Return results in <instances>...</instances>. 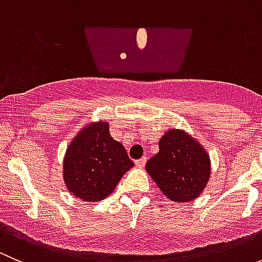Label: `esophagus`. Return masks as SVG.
<instances>
[{"label":"esophagus","instance_id":"obj_1","mask_svg":"<svg viewBox=\"0 0 262 262\" xmlns=\"http://www.w3.org/2000/svg\"><path fill=\"white\" fill-rule=\"evenodd\" d=\"M146 162H147V157H142V158H139V160H136V166H138V167H143L144 165H146Z\"/></svg>","mask_w":262,"mask_h":262}]
</instances>
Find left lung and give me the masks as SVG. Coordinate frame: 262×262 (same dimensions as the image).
<instances>
[{"mask_svg":"<svg viewBox=\"0 0 262 262\" xmlns=\"http://www.w3.org/2000/svg\"><path fill=\"white\" fill-rule=\"evenodd\" d=\"M158 147L160 152L146 165L150 178L173 202L196 199L210 176V160L204 148L180 129L167 132Z\"/></svg>","mask_w":262,"mask_h":262,"instance_id":"obj_1","label":"left lung"}]
</instances>
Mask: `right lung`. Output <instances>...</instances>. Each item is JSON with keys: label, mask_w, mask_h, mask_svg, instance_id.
Masks as SVG:
<instances>
[{"label": "right lung", "mask_w": 262, "mask_h": 262, "mask_svg": "<svg viewBox=\"0 0 262 262\" xmlns=\"http://www.w3.org/2000/svg\"><path fill=\"white\" fill-rule=\"evenodd\" d=\"M134 166L125 148L113 139L109 124L99 121L89 125L71 142L63 163L67 189L84 202L105 199Z\"/></svg>", "instance_id": "add662e5"}]
</instances>
